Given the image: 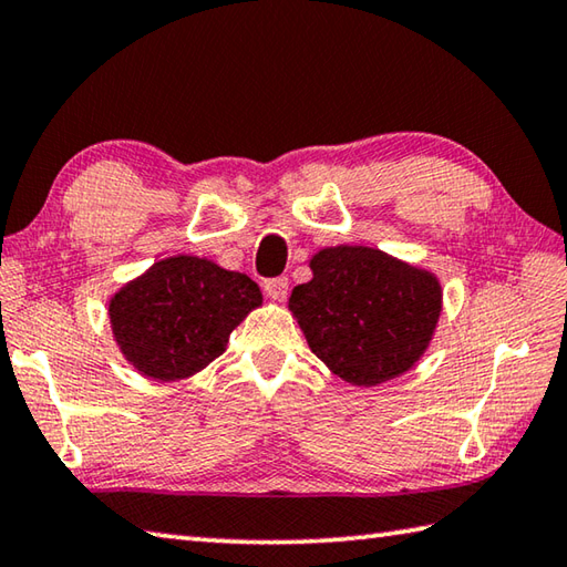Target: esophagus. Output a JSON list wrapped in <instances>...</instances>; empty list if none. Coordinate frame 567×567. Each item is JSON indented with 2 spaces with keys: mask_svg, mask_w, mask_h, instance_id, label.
Masks as SVG:
<instances>
[{
  "mask_svg": "<svg viewBox=\"0 0 567 567\" xmlns=\"http://www.w3.org/2000/svg\"><path fill=\"white\" fill-rule=\"evenodd\" d=\"M262 290L267 297H270V300L282 302L287 297V290H290V282H287V277H272V280H265Z\"/></svg>",
  "mask_w": 567,
  "mask_h": 567,
  "instance_id": "34e87169",
  "label": "esophagus"
}]
</instances>
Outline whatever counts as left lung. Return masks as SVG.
I'll return each mask as SVG.
<instances>
[{"instance_id": "8db88e82", "label": "left lung", "mask_w": 567, "mask_h": 567, "mask_svg": "<svg viewBox=\"0 0 567 567\" xmlns=\"http://www.w3.org/2000/svg\"><path fill=\"white\" fill-rule=\"evenodd\" d=\"M310 270L287 307L329 372L379 386L424 357L444 302L434 272L367 245L319 250Z\"/></svg>"}]
</instances>
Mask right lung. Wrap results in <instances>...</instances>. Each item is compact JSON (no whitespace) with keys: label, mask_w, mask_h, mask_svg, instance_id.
Returning <instances> with one entry per match:
<instances>
[{"label":"right lung","mask_w":567,"mask_h":567,"mask_svg":"<svg viewBox=\"0 0 567 567\" xmlns=\"http://www.w3.org/2000/svg\"><path fill=\"white\" fill-rule=\"evenodd\" d=\"M260 305V287L248 275L208 257L173 255L111 295L109 322L138 374L178 382L218 359L233 329Z\"/></svg>","instance_id":"1"}]
</instances>
